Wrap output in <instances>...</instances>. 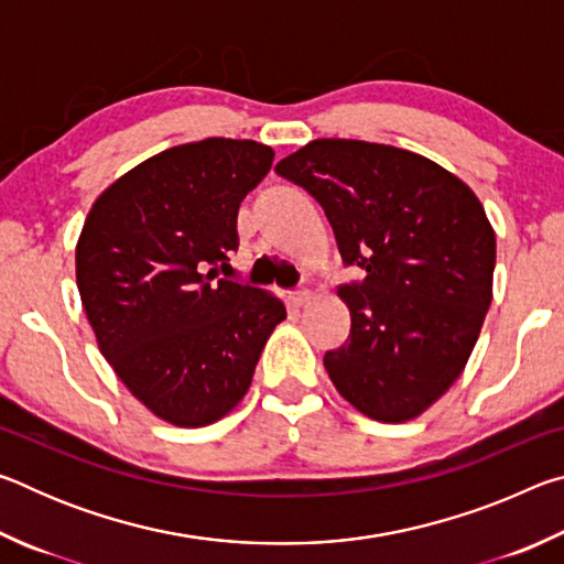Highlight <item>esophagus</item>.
<instances>
[{
    "mask_svg": "<svg viewBox=\"0 0 564 564\" xmlns=\"http://www.w3.org/2000/svg\"><path fill=\"white\" fill-rule=\"evenodd\" d=\"M289 301H291L293 308H303V305H308L313 301V293L311 291H293L289 295Z\"/></svg>",
    "mask_w": 564,
    "mask_h": 564,
    "instance_id": "34e87169",
    "label": "esophagus"
}]
</instances>
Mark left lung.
Returning a JSON list of instances; mask_svg holds the SVG:
<instances>
[{"label":"left lung","instance_id":"left-lung-1","mask_svg":"<svg viewBox=\"0 0 564 564\" xmlns=\"http://www.w3.org/2000/svg\"><path fill=\"white\" fill-rule=\"evenodd\" d=\"M275 174L323 206L346 265L350 336L323 356L338 393L362 415L405 423L457 376L492 301L495 231L473 188L413 151L316 139Z\"/></svg>","mask_w":564,"mask_h":564}]
</instances>
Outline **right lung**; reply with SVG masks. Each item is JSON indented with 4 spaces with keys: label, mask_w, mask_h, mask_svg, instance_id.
Returning a JSON list of instances; mask_svg holds the SVG:
<instances>
[{
    "label": "right lung",
    "mask_w": 564,
    "mask_h": 564,
    "mask_svg": "<svg viewBox=\"0 0 564 564\" xmlns=\"http://www.w3.org/2000/svg\"><path fill=\"white\" fill-rule=\"evenodd\" d=\"M271 164L251 139L181 144L113 181L84 221L76 285L101 356L171 425L231 413L285 318L273 293L216 279L238 248V206Z\"/></svg>",
    "instance_id": "obj_1"
}]
</instances>
